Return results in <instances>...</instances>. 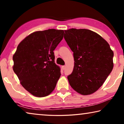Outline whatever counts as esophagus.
I'll return each instance as SVG.
<instances>
[{
	"instance_id": "34e87169",
	"label": "esophagus",
	"mask_w": 124,
	"mask_h": 124,
	"mask_svg": "<svg viewBox=\"0 0 124 124\" xmlns=\"http://www.w3.org/2000/svg\"><path fill=\"white\" fill-rule=\"evenodd\" d=\"M62 68L63 70H65V68H66V66H62Z\"/></svg>"
}]
</instances>
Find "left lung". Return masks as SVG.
Wrapping results in <instances>:
<instances>
[{"label": "left lung", "instance_id": "8db88e82", "mask_svg": "<svg viewBox=\"0 0 124 124\" xmlns=\"http://www.w3.org/2000/svg\"><path fill=\"white\" fill-rule=\"evenodd\" d=\"M64 32L74 60L73 72L67 77L69 83L81 95L93 93L112 72L114 53L107 41L93 31L72 28Z\"/></svg>", "mask_w": 124, "mask_h": 124}]
</instances>
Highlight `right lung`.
Listing matches in <instances>:
<instances>
[{"mask_svg":"<svg viewBox=\"0 0 124 124\" xmlns=\"http://www.w3.org/2000/svg\"><path fill=\"white\" fill-rule=\"evenodd\" d=\"M64 31L49 29L29 34L18 44L13 56V70L21 84L38 97L54 91L61 76L54 63V50L63 38Z\"/></svg>","mask_w":124,"mask_h":124,"instance_id":"1","label":"right lung"}]
</instances>
